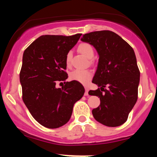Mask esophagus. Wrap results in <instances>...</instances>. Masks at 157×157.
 <instances>
[{"label":"esophagus","instance_id":"obj_1","mask_svg":"<svg viewBox=\"0 0 157 157\" xmlns=\"http://www.w3.org/2000/svg\"><path fill=\"white\" fill-rule=\"evenodd\" d=\"M85 89H86V91H85V95H86V96H88V95H89V88H88L87 86H86V87H85Z\"/></svg>","mask_w":157,"mask_h":157}]
</instances>
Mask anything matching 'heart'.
<instances>
[{
  "instance_id": "heart-1",
  "label": "heart",
  "mask_w": 157,
  "mask_h": 157,
  "mask_svg": "<svg viewBox=\"0 0 157 157\" xmlns=\"http://www.w3.org/2000/svg\"><path fill=\"white\" fill-rule=\"evenodd\" d=\"M78 51L89 59L92 58L94 55V48L91 44H88V43H82V44L79 45ZM71 56H72L71 52H68L67 55H66V62L68 66L70 65V63H71ZM92 75L93 74L90 70L76 69L71 73L70 78L72 80L77 81V82H80L81 83L87 84L92 77Z\"/></svg>"
}]
</instances>
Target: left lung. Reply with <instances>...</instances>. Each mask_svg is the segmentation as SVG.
I'll use <instances>...</instances> for the list:
<instances>
[{
	"instance_id": "left-lung-1",
	"label": "left lung",
	"mask_w": 157,
	"mask_h": 157,
	"mask_svg": "<svg viewBox=\"0 0 157 157\" xmlns=\"http://www.w3.org/2000/svg\"><path fill=\"white\" fill-rule=\"evenodd\" d=\"M81 40L92 45L99 55L92 82L100 88L89 91L100 100V105L92 110L94 117L109 127L121 125L138 98L140 72L134 49L109 30L85 34Z\"/></svg>"
}]
</instances>
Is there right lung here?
I'll list each match as a JSON object with an SVG mask.
<instances>
[{"label":"right lung","mask_w":157,"mask_h":157,"mask_svg":"<svg viewBox=\"0 0 157 157\" xmlns=\"http://www.w3.org/2000/svg\"><path fill=\"white\" fill-rule=\"evenodd\" d=\"M81 35H42L23 52L20 72L23 101L36 121L48 128L67 123L74 105L84 94L82 85L75 80L56 87L68 78L66 55Z\"/></svg>","instance_id":"obj_1"}]
</instances>
